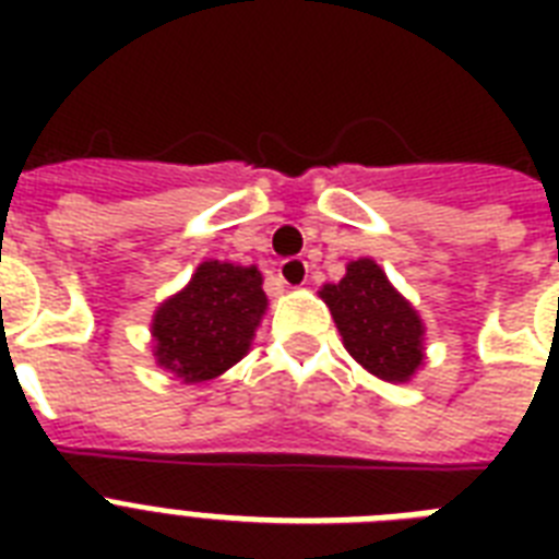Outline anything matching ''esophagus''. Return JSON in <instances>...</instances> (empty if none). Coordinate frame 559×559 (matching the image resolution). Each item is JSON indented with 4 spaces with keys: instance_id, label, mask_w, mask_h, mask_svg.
I'll return each instance as SVG.
<instances>
[{
    "instance_id": "esophagus-1",
    "label": "esophagus",
    "mask_w": 559,
    "mask_h": 559,
    "mask_svg": "<svg viewBox=\"0 0 559 559\" xmlns=\"http://www.w3.org/2000/svg\"><path fill=\"white\" fill-rule=\"evenodd\" d=\"M278 278L287 284V287H301L307 284V263L301 258H289V261H281Z\"/></svg>"
}]
</instances>
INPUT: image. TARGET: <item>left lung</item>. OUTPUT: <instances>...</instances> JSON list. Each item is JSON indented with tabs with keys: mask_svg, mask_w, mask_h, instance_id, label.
I'll use <instances>...</instances> for the list:
<instances>
[{
	"mask_svg": "<svg viewBox=\"0 0 559 559\" xmlns=\"http://www.w3.org/2000/svg\"><path fill=\"white\" fill-rule=\"evenodd\" d=\"M322 301L359 366L385 382H406L424 366V322L385 272L359 258L340 284H324Z\"/></svg>",
	"mask_w": 559,
	"mask_h": 559,
	"instance_id": "obj_1",
	"label": "left lung"
}]
</instances>
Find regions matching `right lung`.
Returning <instances> with one entry per match:
<instances>
[{
  "label": "right lung",
  "mask_w": 559,
  "mask_h": 559,
  "mask_svg": "<svg viewBox=\"0 0 559 559\" xmlns=\"http://www.w3.org/2000/svg\"><path fill=\"white\" fill-rule=\"evenodd\" d=\"M258 266L202 261L186 289L153 316V357L182 382H205L240 362L266 313Z\"/></svg>",
  "instance_id": "1"
}]
</instances>
